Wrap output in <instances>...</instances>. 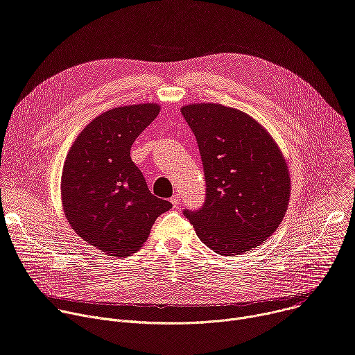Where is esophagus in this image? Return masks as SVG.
<instances>
[{
	"mask_svg": "<svg viewBox=\"0 0 355 355\" xmlns=\"http://www.w3.org/2000/svg\"><path fill=\"white\" fill-rule=\"evenodd\" d=\"M171 204H173L174 208H178V205H180V195H174L171 198Z\"/></svg>",
	"mask_w": 355,
	"mask_h": 355,
	"instance_id": "1",
	"label": "esophagus"
}]
</instances>
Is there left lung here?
I'll return each mask as SVG.
<instances>
[{
	"mask_svg": "<svg viewBox=\"0 0 355 355\" xmlns=\"http://www.w3.org/2000/svg\"><path fill=\"white\" fill-rule=\"evenodd\" d=\"M181 114L196 137L207 196L184 209L198 237L220 256H240L270 237L285 216L288 166L268 132L250 115L220 104H192Z\"/></svg>",
	"mask_w": 355,
	"mask_h": 355,
	"instance_id": "1",
	"label": "left lung"
}]
</instances>
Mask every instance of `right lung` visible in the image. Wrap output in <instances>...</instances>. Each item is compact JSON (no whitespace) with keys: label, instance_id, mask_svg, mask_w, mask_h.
Here are the masks:
<instances>
[{"label":"right lung","instance_id":"add662e5","mask_svg":"<svg viewBox=\"0 0 355 355\" xmlns=\"http://www.w3.org/2000/svg\"><path fill=\"white\" fill-rule=\"evenodd\" d=\"M160 112L157 104L119 107L96 116L73 143L62 174L66 218L76 233L114 257L137 251L171 202L148 191L130 159L137 136Z\"/></svg>","mask_w":355,"mask_h":355}]
</instances>
